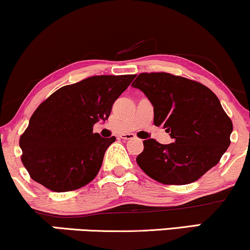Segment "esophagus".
Wrapping results in <instances>:
<instances>
[{"mask_svg":"<svg viewBox=\"0 0 250 250\" xmlns=\"http://www.w3.org/2000/svg\"><path fill=\"white\" fill-rule=\"evenodd\" d=\"M133 138H135L134 134H123V135H120V139H123V140H130V139H133Z\"/></svg>","mask_w":250,"mask_h":250,"instance_id":"esophagus-1","label":"esophagus"}]
</instances>
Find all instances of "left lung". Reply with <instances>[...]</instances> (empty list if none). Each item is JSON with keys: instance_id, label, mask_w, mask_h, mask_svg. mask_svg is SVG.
Listing matches in <instances>:
<instances>
[{"instance_id": "obj_1", "label": "left lung", "mask_w": 250, "mask_h": 250, "mask_svg": "<svg viewBox=\"0 0 250 250\" xmlns=\"http://www.w3.org/2000/svg\"><path fill=\"white\" fill-rule=\"evenodd\" d=\"M154 106V125L174 143L144 140L139 167L167 186L192 183L220 161L230 144L232 120L211 89L172 74L141 73L132 83Z\"/></svg>"}]
</instances>
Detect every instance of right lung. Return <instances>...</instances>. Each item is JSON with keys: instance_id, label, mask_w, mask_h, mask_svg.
I'll return each mask as SVG.
<instances>
[{"instance_id": "1", "label": "right lung", "mask_w": 250, "mask_h": 250, "mask_svg": "<svg viewBox=\"0 0 250 250\" xmlns=\"http://www.w3.org/2000/svg\"><path fill=\"white\" fill-rule=\"evenodd\" d=\"M135 75H95L63 85L40 103L20 138L30 177L55 192L78 190L96 177L116 137L92 132Z\"/></svg>"}]
</instances>
